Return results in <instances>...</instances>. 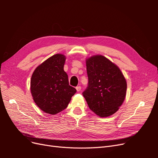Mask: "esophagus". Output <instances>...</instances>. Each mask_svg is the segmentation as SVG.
I'll use <instances>...</instances> for the list:
<instances>
[{"label":"esophagus","instance_id":"1","mask_svg":"<svg viewBox=\"0 0 158 158\" xmlns=\"http://www.w3.org/2000/svg\"><path fill=\"white\" fill-rule=\"evenodd\" d=\"M76 90H77V92H80V91L81 90V87L80 86H77L76 88Z\"/></svg>","mask_w":158,"mask_h":158}]
</instances>
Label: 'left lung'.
Segmentation results:
<instances>
[{
    "instance_id": "8db88e82",
    "label": "left lung",
    "mask_w": 158,
    "mask_h": 158,
    "mask_svg": "<svg viewBox=\"0 0 158 158\" xmlns=\"http://www.w3.org/2000/svg\"><path fill=\"white\" fill-rule=\"evenodd\" d=\"M88 87L83 92L89 108L100 117L115 113L127 94V81L121 70L101 55L85 60Z\"/></svg>"
}]
</instances>
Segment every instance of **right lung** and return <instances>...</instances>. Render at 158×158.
I'll use <instances>...</instances> for the list:
<instances>
[{"instance_id":"add662e5","label":"right lung","mask_w":158,"mask_h":158,"mask_svg":"<svg viewBox=\"0 0 158 158\" xmlns=\"http://www.w3.org/2000/svg\"><path fill=\"white\" fill-rule=\"evenodd\" d=\"M66 56L55 54L33 71L30 81L33 99L41 111L56 114L67 107L76 89L70 86L64 70Z\"/></svg>"}]
</instances>
